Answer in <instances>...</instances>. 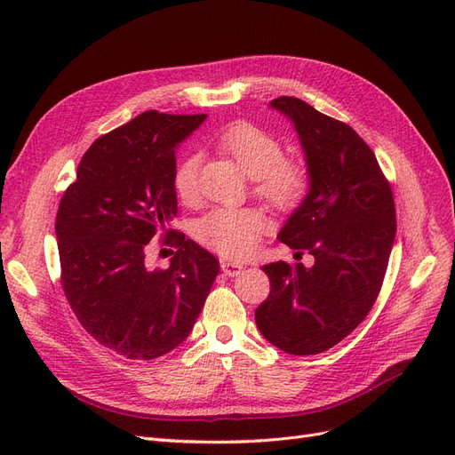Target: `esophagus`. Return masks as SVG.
Instances as JSON below:
<instances>
[{
	"label": "esophagus",
	"instance_id": "esophagus-1",
	"mask_svg": "<svg viewBox=\"0 0 455 455\" xmlns=\"http://www.w3.org/2000/svg\"><path fill=\"white\" fill-rule=\"evenodd\" d=\"M222 271L224 275H228V277H237V275H241V271L244 269L243 264H239V261H229V259H222Z\"/></svg>",
	"mask_w": 455,
	"mask_h": 455
}]
</instances>
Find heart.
I'll return each instance as SVG.
<instances>
[{"label":"heart","mask_w":455,"mask_h":455,"mask_svg":"<svg viewBox=\"0 0 455 455\" xmlns=\"http://www.w3.org/2000/svg\"><path fill=\"white\" fill-rule=\"evenodd\" d=\"M216 146L252 176L254 191L277 209H291L304 197L307 176L301 164L281 159V144L266 131L251 123L237 121L216 136ZM197 157H184L174 171V191L182 201L196 194ZM264 218L249 209H216L203 216L196 226V237L206 249L224 256L241 258L256 243Z\"/></svg>","instance_id":"obj_1"}]
</instances>
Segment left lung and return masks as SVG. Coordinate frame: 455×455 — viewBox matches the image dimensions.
<instances>
[{"mask_svg": "<svg viewBox=\"0 0 455 455\" xmlns=\"http://www.w3.org/2000/svg\"><path fill=\"white\" fill-rule=\"evenodd\" d=\"M269 108L291 119L309 178L304 201L277 237L315 261L261 267L271 291L254 316L275 347L316 355L349 336L374 306L396 231L393 191L374 151L346 123L294 96Z\"/></svg>", "mask_w": 455, "mask_h": 455, "instance_id": "1", "label": "left lung"}]
</instances>
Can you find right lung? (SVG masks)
<instances>
[{"label":"right lung","mask_w":455,"mask_h":455,"mask_svg":"<svg viewBox=\"0 0 455 455\" xmlns=\"http://www.w3.org/2000/svg\"><path fill=\"white\" fill-rule=\"evenodd\" d=\"M197 116L149 109L100 136L60 199L54 233L62 288L87 332L127 359L149 361L189 336L220 271L218 259L172 229L176 148ZM157 232L179 244L167 270L145 266Z\"/></svg>","instance_id":"1"}]
</instances>
